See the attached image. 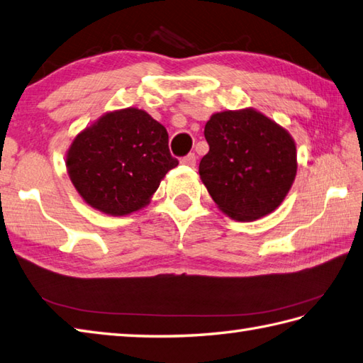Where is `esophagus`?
I'll return each mask as SVG.
<instances>
[{"instance_id": "esophagus-1", "label": "esophagus", "mask_w": 363, "mask_h": 363, "mask_svg": "<svg viewBox=\"0 0 363 363\" xmlns=\"http://www.w3.org/2000/svg\"><path fill=\"white\" fill-rule=\"evenodd\" d=\"M196 162H197L196 154H188V155H184L182 158V164H186V166H191V167L196 166Z\"/></svg>"}]
</instances>
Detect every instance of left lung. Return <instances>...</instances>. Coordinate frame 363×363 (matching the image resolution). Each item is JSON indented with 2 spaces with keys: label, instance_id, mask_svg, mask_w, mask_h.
Listing matches in <instances>:
<instances>
[{
  "label": "left lung",
  "instance_id": "1",
  "mask_svg": "<svg viewBox=\"0 0 363 363\" xmlns=\"http://www.w3.org/2000/svg\"><path fill=\"white\" fill-rule=\"evenodd\" d=\"M209 152L199 172L226 216L252 222L280 206L297 172L288 130L254 109L214 113L205 126Z\"/></svg>",
  "mask_w": 363,
  "mask_h": 363
}]
</instances>
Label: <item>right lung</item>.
Masks as SVG:
<instances>
[{
  "label": "right lung",
  "mask_w": 363,
  "mask_h": 363,
  "mask_svg": "<svg viewBox=\"0 0 363 363\" xmlns=\"http://www.w3.org/2000/svg\"><path fill=\"white\" fill-rule=\"evenodd\" d=\"M163 125L141 109L103 115L70 145L66 166L87 205L128 216L149 203L163 177L179 164Z\"/></svg>",
  "instance_id": "1"
}]
</instances>
